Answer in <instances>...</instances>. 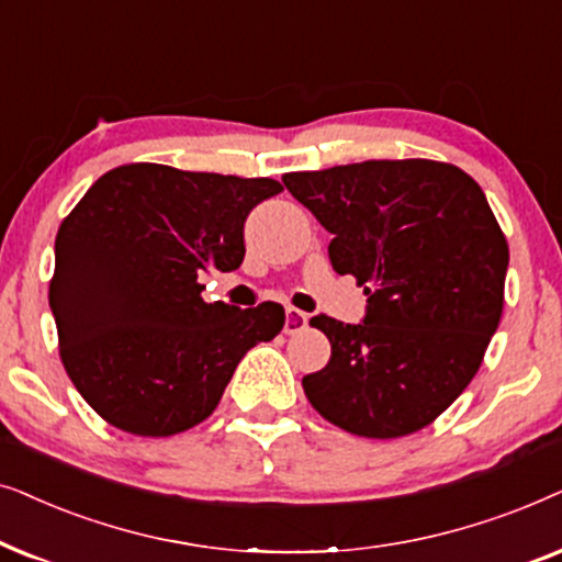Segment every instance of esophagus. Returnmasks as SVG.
<instances>
[{
    "label": "esophagus",
    "mask_w": 562,
    "mask_h": 562,
    "mask_svg": "<svg viewBox=\"0 0 562 562\" xmlns=\"http://www.w3.org/2000/svg\"><path fill=\"white\" fill-rule=\"evenodd\" d=\"M305 328H308V313L285 308V334H301Z\"/></svg>",
    "instance_id": "obj_1"
}]
</instances>
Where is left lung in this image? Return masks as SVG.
I'll return each instance as SVG.
<instances>
[{"instance_id": "8db88e82", "label": "left lung", "mask_w": 562, "mask_h": 562, "mask_svg": "<svg viewBox=\"0 0 562 562\" xmlns=\"http://www.w3.org/2000/svg\"><path fill=\"white\" fill-rule=\"evenodd\" d=\"M328 234V259L364 285L362 324L311 318L331 341L303 378L311 406L370 439L431 424L481 368L504 311L508 246L485 194L452 164L362 161L282 177Z\"/></svg>"}]
</instances>
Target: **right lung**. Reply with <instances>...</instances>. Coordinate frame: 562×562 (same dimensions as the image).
<instances>
[{
	"instance_id": "right-lung-1",
	"label": "right lung",
	"mask_w": 562,
	"mask_h": 562,
	"mask_svg": "<svg viewBox=\"0 0 562 562\" xmlns=\"http://www.w3.org/2000/svg\"><path fill=\"white\" fill-rule=\"evenodd\" d=\"M274 179L125 164L64 218L48 303L61 362L104 422L171 437L205 422L254 344L285 326L280 303H205L200 277L241 267L244 223Z\"/></svg>"
}]
</instances>
